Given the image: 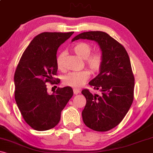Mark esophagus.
I'll list each match as a JSON object with an SVG mask.
<instances>
[{
  "label": "esophagus",
  "mask_w": 153,
  "mask_h": 153,
  "mask_svg": "<svg viewBox=\"0 0 153 153\" xmlns=\"http://www.w3.org/2000/svg\"><path fill=\"white\" fill-rule=\"evenodd\" d=\"M80 91L78 90V89H74V90H73V93H74L75 95L79 94H80Z\"/></svg>",
  "instance_id": "esophagus-1"
}]
</instances>
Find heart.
<instances>
[{
	"instance_id": "obj_1",
	"label": "heart",
	"mask_w": 153,
	"mask_h": 153,
	"mask_svg": "<svg viewBox=\"0 0 153 153\" xmlns=\"http://www.w3.org/2000/svg\"><path fill=\"white\" fill-rule=\"evenodd\" d=\"M73 50L78 57L85 59V65L89 68L91 73L98 72L102 65L103 57L101 53L96 52L91 54L92 47L86 42H78L73 47ZM65 54L63 52L59 53L57 57L56 62L57 68L61 69L63 67ZM89 78V72L82 71L79 72H72L68 73L63 78V82L65 85L75 88L81 87Z\"/></svg>"
}]
</instances>
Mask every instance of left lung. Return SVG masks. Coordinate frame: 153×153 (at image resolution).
<instances>
[{
    "label": "left lung",
    "instance_id": "1",
    "mask_svg": "<svg viewBox=\"0 0 153 153\" xmlns=\"http://www.w3.org/2000/svg\"><path fill=\"white\" fill-rule=\"evenodd\" d=\"M88 39L96 42L103 57L99 73L88 84L101 92L92 94L82 91L86 104L82 111L84 124L97 131L113 129L127 114L134 99V78L125 48L103 31H87L72 39Z\"/></svg>",
    "mask_w": 153,
    "mask_h": 153
}]
</instances>
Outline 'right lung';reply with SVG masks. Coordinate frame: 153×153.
Masks as SVG:
<instances>
[{
  "label": "right lung",
  "instance_id": "1",
  "mask_svg": "<svg viewBox=\"0 0 153 153\" xmlns=\"http://www.w3.org/2000/svg\"><path fill=\"white\" fill-rule=\"evenodd\" d=\"M74 32H44L33 39L23 53L14 75L15 100L25 122L37 131L55 127L73 95L72 88L47 92L46 82L57 74V51ZM56 84L59 83L57 79Z\"/></svg>",
  "mask_w": 153,
  "mask_h": 153
}]
</instances>
